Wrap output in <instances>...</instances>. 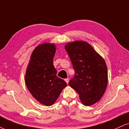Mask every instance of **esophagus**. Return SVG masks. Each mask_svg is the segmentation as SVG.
<instances>
[{"label":"esophagus","instance_id":"1","mask_svg":"<svg viewBox=\"0 0 129 129\" xmlns=\"http://www.w3.org/2000/svg\"><path fill=\"white\" fill-rule=\"evenodd\" d=\"M64 81H66V83L68 84V82H69V78H66L64 79Z\"/></svg>","mask_w":129,"mask_h":129}]
</instances>
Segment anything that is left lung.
<instances>
[{"instance_id": "8db88e82", "label": "left lung", "mask_w": 129, "mask_h": 129, "mask_svg": "<svg viewBox=\"0 0 129 129\" xmlns=\"http://www.w3.org/2000/svg\"><path fill=\"white\" fill-rule=\"evenodd\" d=\"M75 72L69 85L78 93L84 105L101 100L108 84V70L103 58L88 43L81 41L64 46Z\"/></svg>"}]
</instances>
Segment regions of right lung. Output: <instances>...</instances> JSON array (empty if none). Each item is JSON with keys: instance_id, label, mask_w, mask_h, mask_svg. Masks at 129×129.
Returning a JSON list of instances; mask_svg holds the SVG:
<instances>
[{"instance_id": "1", "label": "right lung", "mask_w": 129, "mask_h": 129, "mask_svg": "<svg viewBox=\"0 0 129 129\" xmlns=\"http://www.w3.org/2000/svg\"><path fill=\"white\" fill-rule=\"evenodd\" d=\"M56 48L54 44L44 43L37 46L31 54L25 75V82L33 98L41 104H54L67 85L57 76L53 65Z\"/></svg>"}]
</instances>
